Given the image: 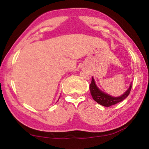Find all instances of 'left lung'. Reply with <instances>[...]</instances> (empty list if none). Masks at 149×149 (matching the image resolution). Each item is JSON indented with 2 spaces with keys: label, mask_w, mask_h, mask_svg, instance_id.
Here are the masks:
<instances>
[{
  "label": "left lung",
  "mask_w": 149,
  "mask_h": 149,
  "mask_svg": "<svg viewBox=\"0 0 149 149\" xmlns=\"http://www.w3.org/2000/svg\"><path fill=\"white\" fill-rule=\"evenodd\" d=\"M131 88H132V84H130V86L128 88V90L123 95L120 97H114L110 96V95L103 93L102 91H100L97 87L96 84H95L93 78H92V81H91V83L90 84L91 94L92 95L93 100L97 103H98L99 104L105 107L113 106V105L116 104L118 103L122 102L123 100H124L130 95Z\"/></svg>",
  "instance_id": "8db88e82"
}]
</instances>
